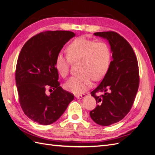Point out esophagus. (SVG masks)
Segmentation results:
<instances>
[{
    "mask_svg": "<svg viewBox=\"0 0 155 155\" xmlns=\"http://www.w3.org/2000/svg\"><path fill=\"white\" fill-rule=\"evenodd\" d=\"M75 96H76L77 99H82V98L85 97V94H78V95H76Z\"/></svg>",
    "mask_w": 155,
    "mask_h": 155,
    "instance_id": "34e87169",
    "label": "esophagus"
}]
</instances>
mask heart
Here are the masks:
<instances>
[{"label": "heart", "mask_w": 155, "mask_h": 155, "mask_svg": "<svg viewBox=\"0 0 155 155\" xmlns=\"http://www.w3.org/2000/svg\"><path fill=\"white\" fill-rule=\"evenodd\" d=\"M67 55L60 52L55 59V67L59 74L66 78L72 61L80 60L81 74L70 78L64 84L66 90L81 94L92 85L93 80L103 78L109 69L111 52L105 42H97L81 37L75 39L67 48Z\"/></svg>", "instance_id": "b5f03b06"}]
</instances>
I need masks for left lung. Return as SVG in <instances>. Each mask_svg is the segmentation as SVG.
Listing matches in <instances>:
<instances>
[{"label": "left lung", "instance_id": "1", "mask_svg": "<svg viewBox=\"0 0 155 155\" xmlns=\"http://www.w3.org/2000/svg\"><path fill=\"white\" fill-rule=\"evenodd\" d=\"M96 36L109 41L112 61L101 83L91 94L97 105L90 112L92 120L109 126L122 120L132 107L139 87L138 61L133 48L115 31L96 32ZM97 92H104L100 97Z\"/></svg>", "mask_w": 155, "mask_h": 155}]
</instances>
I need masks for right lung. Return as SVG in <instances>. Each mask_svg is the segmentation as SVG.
I'll return each instance as SVG.
<instances>
[{
	"label": "right lung",
	"mask_w": 155,
	"mask_h": 155,
	"mask_svg": "<svg viewBox=\"0 0 155 155\" xmlns=\"http://www.w3.org/2000/svg\"><path fill=\"white\" fill-rule=\"evenodd\" d=\"M75 35L70 31H46L32 37L21 49L15 70L18 100L23 112L34 122L53 124L74 100L72 93L60 87L55 59ZM48 87L50 95L46 92Z\"/></svg>",
	"instance_id": "right-lung-1"
}]
</instances>
